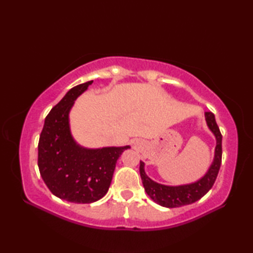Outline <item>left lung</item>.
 Returning a JSON list of instances; mask_svg holds the SVG:
<instances>
[{"mask_svg": "<svg viewBox=\"0 0 253 253\" xmlns=\"http://www.w3.org/2000/svg\"><path fill=\"white\" fill-rule=\"evenodd\" d=\"M206 121L214 136L216 138L215 155L212 165L210 166L207 174L202 178L189 185L181 186H165L150 179L144 171V163L140 161V176L144 190L154 202L165 208H179L191 204L201 199L211 189L215 182L219 168L222 163V133L215 122L212 112H206Z\"/></svg>", "mask_w": 253, "mask_h": 253, "instance_id": "8db88e82", "label": "left lung"}]
</instances>
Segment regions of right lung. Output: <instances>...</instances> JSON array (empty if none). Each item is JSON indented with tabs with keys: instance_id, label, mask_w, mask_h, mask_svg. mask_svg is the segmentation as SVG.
Returning <instances> with one entry per match:
<instances>
[{
	"instance_id": "1",
	"label": "right lung",
	"mask_w": 253,
	"mask_h": 253,
	"mask_svg": "<svg viewBox=\"0 0 253 253\" xmlns=\"http://www.w3.org/2000/svg\"><path fill=\"white\" fill-rule=\"evenodd\" d=\"M93 80L72 88L45 117L38 144L40 175L53 195L74 203H92L109 190L118 158L129 146L87 149L76 143L68 114Z\"/></svg>"
}]
</instances>
